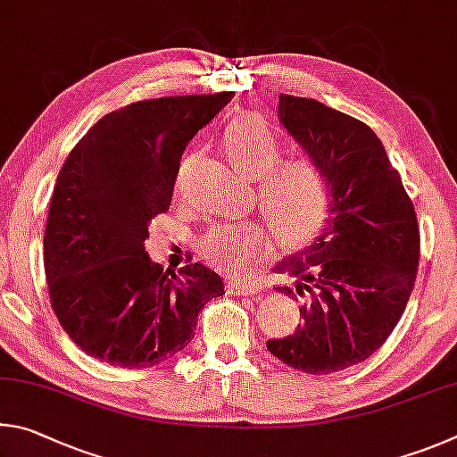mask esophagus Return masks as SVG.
Masks as SVG:
<instances>
[{
  "label": "esophagus",
  "mask_w": 457,
  "mask_h": 457,
  "mask_svg": "<svg viewBox=\"0 0 457 457\" xmlns=\"http://www.w3.org/2000/svg\"><path fill=\"white\" fill-rule=\"evenodd\" d=\"M228 291L235 295H254L262 291V283L259 278H233L228 283Z\"/></svg>",
  "instance_id": "34e87169"
}]
</instances>
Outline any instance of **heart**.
<instances>
[{
  "mask_svg": "<svg viewBox=\"0 0 457 457\" xmlns=\"http://www.w3.org/2000/svg\"><path fill=\"white\" fill-rule=\"evenodd\" d=\"M222 146L235 168L257 180L261 206L283 243L303 245L321 228L331 203V180L317 158L281 156V136L251 114L238 116L227 126ZM187 164L176 180L179 190ZM267 243V228L261 222H220L208 230L203 249L214 265L241 269L261 254Z\"/></svg>",
  "mask_w": 457,
  "mask_h": 457,
  "instance_id": "heart-1",
  "label": "heart"
}]
</instances>
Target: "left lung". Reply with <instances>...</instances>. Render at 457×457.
I'll return each instance as SVG.
<instances>
[{
  "label": "left lung",
  "instance_id": "left-lung-1",
  "mask_svg": "<svg viewBox=\"0 0 457 457\" xmlns=\"http://www.w3.org/2000/svg\"><path fill=\"white\" fill-rule=\"evenodd\" d=\"M278 120L331 180L329 219L285 259L277 291L301 301L303 325L267 349L293 370L327 375L365 361L402 319L420 262L411 198L370 126L325 104L278 96Z\"/></svg>",
  "mask_w": 457,
  "mask_h": 457
}]
</instances>
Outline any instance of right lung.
Listing matches in <instances>:
<instances>
[{"mask_svg": "<svg viewBox=\"0 0 457 457\" xmlns=\"http://www.w3.org/2000/svg\"><path fill=\"white\" fill-rule=\"evenodd\" d=\"M233 96L128 104L98 120L63 162L44 235L46 281L63 331L90 357L122 370L162 363L224 295L203 262L164 270L144 241L170 206L184 148Z\"/></svg>", "mask_w": 457, "mask_h": 457, "instance_id": "add662e5", "label": "right lung"}]
</instances>
